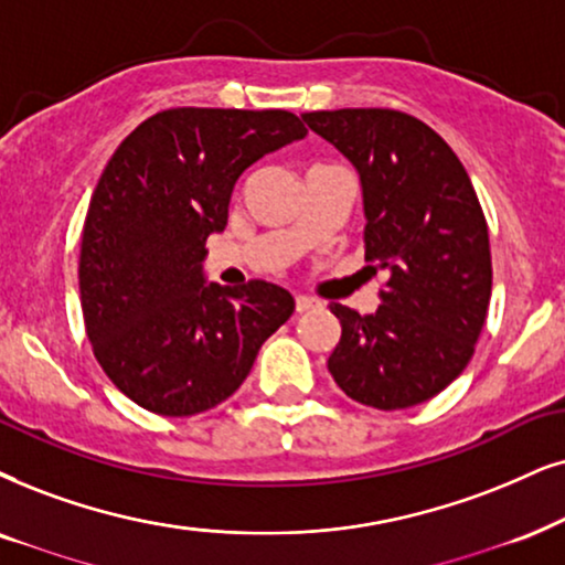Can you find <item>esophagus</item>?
Here are the masks:
<instances>
[{
	"label": "esophagus",
	"mask_w": 565,
	"mask_h": 565,
	"mask_svg": "<svg viewBox=\"0 0 565 565\" xmlns=\"http://www.w3.org/2000/svg\"><path fill=\"white\" fill-rule=\"evenodd\" d=\"M295 307H297V312L312 310V307H318V299H312V297H305V295H297V297H295Z\"/></svg>",
	"instance_id": "34e87169"
}]
</instances>
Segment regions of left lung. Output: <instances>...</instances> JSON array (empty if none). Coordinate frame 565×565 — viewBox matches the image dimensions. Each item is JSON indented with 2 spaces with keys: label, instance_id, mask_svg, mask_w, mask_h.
<instances>
[{
  "label": "left lung",
  "instance_id": "1",
  "mask_svg": "<svg viewBox=\"0 0 565 565\" xmlns=\"http://www.w3.org/2000/svg\"><path fill=\"white\" fill-rule=\"evenodd\" d=\"M302 119L360 171L367 268L388 270L373 316L331 305L341 339L328 370L373 409L423 404L463 373L488 318L490 237L472 180L412 114L335 109Z\"/></svg>",
  "mask_w": 565,
  "mask_h": 565
}]
</instances>
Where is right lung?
<instances>
[{
    "instance_id": "right-lung-1",
    "label": "right lung",
    "mask_w": 565,
    "mask_h": 565,
    "mask_svg": "<svg viewBox=\"0 0 565 565\" xmlns=\"http://www.w3.org/2000/svg\"><path fill=\"white\" fill-rule=\"evenodd\" d=\"M305 135L284 109L180 106L140 122L106 163L83 226V320L98 365L142 409L190 417L226 402L295 312L260 278L205 284L203 258L242 171Z\"/></svg>"
}]
</instances>
